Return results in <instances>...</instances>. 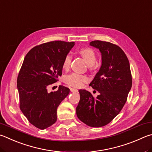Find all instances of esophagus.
I'll return each instance as SVG.
<instances>
[{"instance_id":"34e87169","label":"esophagus","mask_w":152,"mask_h":152,"mask_svg":"<svg viewBox=\"0 0 152 152\" xmlns=\"http://www.w3.org/2000/svg\"><path fill=\"white\" fill-rule=\"evenodd\" d=\"M70 91L72 92H78V90L74 89V88H70Z\"/></svg>"}]
</instances>
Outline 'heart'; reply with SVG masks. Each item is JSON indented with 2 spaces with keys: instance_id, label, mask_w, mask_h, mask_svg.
Masks as SVG:
<instances>
[{
  "instance_id": "heart-1",
  "label": "heart",
  "mask_w": 152,
  "mask_h": 152,
  "mask_svg": "<svg viewBox=\"0 0 152 152\" xmlns=\"http://www.w3.org/2000/svg\"><path fill=\"white\" fill-rule=\"evenodd\" d=\"M79 53L84 59L86 64L92 68L94 66L96 60V55L92 49L89 48H82L79 50ZM72 56L70 54L66 55L63 60L62 66L65 70H67L70 66ZM88 81V76L77 73H72L65 77L66 83L74 88H80L85 82Z\"/></svg>"
}]
</instances>
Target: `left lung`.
I'll return each mask as SVG.
<instances>
[{"instance_id":"1","label":"left lung","mask_w":152,"mask_h":152,"mask_svg":"<svg viewBox=\"0 0 152 152\" xmlns=\"http://www.w3.org/2000/svg\"><path fill=\"white\" fill-rule=\"evenodd\" d=\"M90 45L100 50L102 65L90 86L100 93L96 98L86 90H80L76 107L78 119L87 126L100 128L109 124L126 102L132 79L129 60L119 46L94 40Z\"/></svg>"}]
</instances>
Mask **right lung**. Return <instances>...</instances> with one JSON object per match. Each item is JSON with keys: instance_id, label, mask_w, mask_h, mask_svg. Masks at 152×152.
Masks as SVG:
<instances>
[{"instance_id": "right-lung-1", "label": "right lung", "mask_w": 152, "mask_h": 152, "mask_svg": "<svg viewBox=\"0 0 152 152\" xmlns=\"http://www.w3.org/2000/svg\"><path fill=\"white\" fill-rule=\"evenodd\" d=\"M74 45L59 40L42 44L30 50L24 59L17 78L20 108L40 129L56 122L58 107L70 93L64 86L50 93L48 88L61 76L63 60Z\"/></svg>"}]
</instances>
